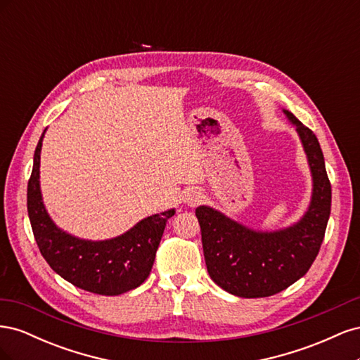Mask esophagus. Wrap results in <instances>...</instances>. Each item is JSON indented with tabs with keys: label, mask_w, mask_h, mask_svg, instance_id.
Returning a JSON list of instances; mask_svg holds the SVG:
<instances>
[{
	"label": "esophagus",
	"mask_w": 360,
	"mask_h": 360,
	"mask_svg": "<svg viewBox=\"0 0 360 360\" xmlns=\"http://www.w3.org/2000/svg\"><path fill=\"white\" fill-rule=\"evenodd\" d=\"M202 198L204 197H202V193L200 191H191L188 193V197H186V202H188V205L195 207V205H198V204L202 202Z\"/></svg>",
	"instance_id": "34e87169"
}]
</instances>
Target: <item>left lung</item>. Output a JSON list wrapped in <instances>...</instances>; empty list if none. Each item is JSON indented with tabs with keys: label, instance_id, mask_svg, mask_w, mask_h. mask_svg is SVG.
<instances>
[{
	"label": "left lung",
	"instance_id": "1",
	"mask_svg": "<svg viewBox=\"0 0 360 360\" xmlns=\"http://www.w3.org/2000/svg\"><path fill=\"white\" fill-rule=\"evenodd\" d=\"M312 172L314 192L308 212L287 230L259 233L201 205L195 210L201 226L205 266L210 278L238 297H269L288 288L312 266L328 226L332 186L317 136L291 112Z\"/></svg>",
	"mask_w": 360,
	"mask_h": 360
}]
</instances>
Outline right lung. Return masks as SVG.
Returning a JSON list of instances; mask_svg holds the SVG:
<instances>
[{
	"instance_id": "obj_1",
	"label": "right lung",
	"mask_w": 360,
	"mask_h": 360,
	"mask_svg": "<svg viewBox=\"0 0 360 360\" xmlns=\"http://www.w3.org/2000/svg\"><path fill=\"white\" fill-rule=\"evenodd\" d=\"M43 135L27 189L28 216L40 254L53 271L81 290L117 296L139 287L150 275L163 230L176 212L148 216L123 236L103 242L81 240L61 231L41 201L39 167Z\"/></svg>"
}]
</instances>
